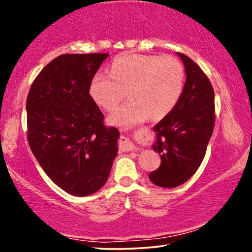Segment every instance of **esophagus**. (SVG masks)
I'll return each mask as SVG.
<instances>
[{
  "label": "esophagus",
  "instance_id": "34e87169",
  "mask_svg": "<svg viewBox=\"0 0 252 252\" xmlns=\"http://www.w3.org/2000/svg\"><path fill=\"white\" fill-rule=\"evenodd\" d=\"M119 148L120 150L123 151H132V150H135L137 149V147L134 144L132 141L129 139H127V137L123 136L122 139H120V142H119Z\"/></svg>",
  "mask_w": 252,
  "mask_h": 252
}]
</instances>
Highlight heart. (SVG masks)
<instances>
[{"mask_svg":"<svg viewBox=\"0 0 252 252\" xmlns=\"http://www.w3.org/2000/svg\"><path fill=\"white\" fill-rule=\"evenodd\" d=\"M184 81V67L175 58L134 54L113 62L111 75L96 74L89 94L98 106L111 111L128 92L130 101L115 110L109 123L129 127L149 117L167 116L180 99Z\"/></svg>","mask_w":252,"mask_h":252,"instance_id":"b5f03b06","label":"heart"}]
</instances>
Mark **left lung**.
I'll list each match as a JSON object with an SVG mask.
<instances>
[{
	"instance_id": "8db88e82",
	"label": "left lung",
	"mask_w": 252,
	"mask_h": 252,
	"mask_svg": "<svg viewBox=\"0 0 252 252\" xmlns=\"http://www.w3.org/2000/svg\"><path fill=\"white\" fill-rule=\"evenodd\" d=\"M185 66L186 82L177 105L153 130V149L160 155V166L149 173L154 185L178 187L189 180L201 165L215 125V93L201 67L177 53Z\"/></svg>"
}]
</instances>
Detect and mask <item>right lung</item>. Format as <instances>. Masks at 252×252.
I'll list each match as a JSON object with an SVG mask.
<instances>
[{
    "instance_id": "1",
    "label": "right lung",
    "mask_w": 252,
    "mask_h": 252,
    "mask_svg": "<svg viewBox=\"0 0 252 252\" xmlns=\"http://www.w3.org/2000/svg\"><path fill=\"white\" fill-rule=\"evenodd\" d=\"M109 54H65L51 61L31 86L27 139L40 166L58 187L88 196L108 180L118 154L119 130L104 116L89 86Z\"/></svg>"
}]
</instances>
